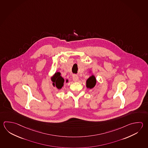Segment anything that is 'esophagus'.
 I'll return each mask as SVG.
<instances>
[{
    "label": "esophagus",
    "mask_w": 148,
    "mask_h": 148,
    "mask_svg": "<svg viewBox=\"0 0 148 148\" xmlns=\"http://www.w3.org/2000/svg\"><path fill=\"white\" fill-rule=\"evenodd\" d=\"M73 79L74 82H77L78 81V76L77 75H73Z\"/></svg>",
    "instance_id": "1"
}]
</instances>
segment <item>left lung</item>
<instances>
[{"mask_svg": "<svg viewBox=\"0 0 148 148\" xmlns=\"http://www.w3.org/2000/svg\"><path fill=\"white\" fill-rule=\"evenodd\" d=\"M96 83V78L94 76H92L86 81V86L87 88H92L95 86Z\"/></svg>", "mask_w": 148, "mask_h": 148, "instance_id": "8db88e82", "label": "left lung"}]
</instances>
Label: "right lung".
<instances>
[{"label": "right lung", "mask_w": 148, "mask_h": 148, "mask_svg": "<svg viewBox=\"0 0 148 148\" xmlns=\"http://www.w3.org/2000/svg\"><path fill=\"white\" fill-rule=\"evenodd\" d=\"M60 73L58 72L56 73L53 78H52V81L53 82V86H56L58 89H61L63 86L64 79L60 76ZM67 82V81H66Z\"/></svg>", "instance_id": "right-lung-1"}]
</instances>
